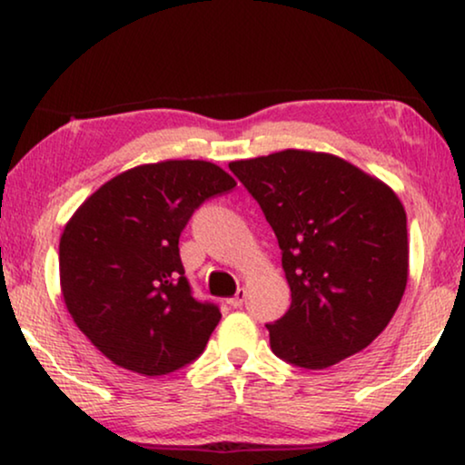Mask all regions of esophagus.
Listing matches in <instances>:
<instances>
[{
  "label": "esophagus",
  "mask_w": 465,
  "mask_h": 465,
  "mask_svg": "<svg viewBox=\"0 0 465 465\" xmlns=\"http://www.w3.org/2000/svg\"><path fill=\"white\" fill-rule=\"evenodd\" d=\"M244 301H246V291L240 289L230 301H227V303H230L232 307H242V305H244Z\"/></svg>",
  "instance_id": "esophagus-1"
}]
</instances>
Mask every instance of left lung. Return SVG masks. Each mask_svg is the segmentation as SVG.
Wrapping results in <instances>:
<instances>
[{
  "mask_svg": "<svg viewBox=\"0 0 465 465\" xmlns=\"http://www.w3.org/2000/svg\"><path fill=\"white\" fill-rule=\"evenodd\" d=\"M282 251L291 307L267 324L273 354L326 369L362 351L407 289V213L398 195L337 155L284 149L230 164Z\"/></svg>",
  "mask_w": 465,
  "mask_h": 465,
  "instance_id": "left-lung-1",
  "label": "left lung"
}]
</instances>
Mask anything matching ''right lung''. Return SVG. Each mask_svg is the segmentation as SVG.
Listing matches in <instances>:
<instances>
[{
    "label": "right lung",
    "instance_id": "1",
    "mask_svg": "<svg viewBox=\"0 0 465 465\" xmlns=\"http://www.w3.org/2000/svg\"><path fill=\"white\" fill-rule=\"evenodd\" d=\"M233 187L213 162L143 164L104 183L67 221L58 246L64 305L111 362L155 377L204 351L221 312L193 299L179 235L202 202Z\"/></svg>",
    "mask_w": 465,
    "mask_h": 465
}]
</instances>
